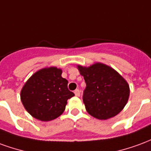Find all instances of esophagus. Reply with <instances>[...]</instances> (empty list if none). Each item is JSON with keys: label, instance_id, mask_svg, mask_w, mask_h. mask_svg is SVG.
<instances>
[{"label": "esophagus", "instance_id": "esophagus-1", "mask_svg": "<svg viewBox=\"0 0 151 151\" xmlns=\"http://www.w3.org/2000/svg\"><path fill=\"white\" fill-rule=\"evenodd\" d=\"M74 94H75L76 96H78V97H79V96H80V91H79L78 89H77V90H75V91H74Z\"/></svg>", "mask_w": 151, "mask_h": 151}]
</instances>
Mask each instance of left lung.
Wrapping results in <instances>:
<instances>
[{
    "label": "left lung",
    "instance_id": "left-lung-1",
    "mask_svg": "<svg viewBox=\"0 0 151 151\" xmlns=\"http://www.w3.org/2000/svg\"><path fill=\"white\" fill-rule=\"evenodd\" d=\"M78 69L86 84L82 99L87 112L99 120L120 113L129 97V86L123 77L102 63Z\"/></svg>",
    "mask_w": 151,
    "mask_h": 151
}]
</instances>
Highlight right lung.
<instances>
[{
	"mask_svg": "<svg viewBox=\"0 0 151 151\" xmlns=\"http://www.w3.org/2000/svg\"><path fill=\"white\" fill-rule=\"evenodd\" d=\"M56 67L43 68L35 72L21 91V101L32 116L49 121L64 112L67 100L74 94L68 89V81Z\"/></svg>",
	"mask_w": 151,
	"mask_h": 151,
	"instance_id": "add662e5",
	"label": "right lung"
}]
</instances>
